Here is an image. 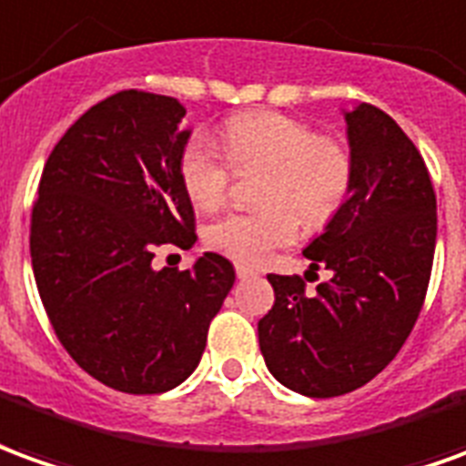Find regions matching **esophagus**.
<instances>
[{"mask_svg": "<svg viewBox=\"0 0 466 466\" xmlns=\"http://www.w3.org/2000/svg\"><path fill=\"white\" fill-rule=\"evenodd\" d=\"M236 276H238V279H253V276H258V273L253 268H248V266H243V263H236Z\"/></svg>", "mask_w": 466, "mask_h": 466, "instance_id": "34e87169", "label": "esophagus"}]
</instances>
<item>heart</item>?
<instances>
[{
    "instance_id": "heart-1",
    "label": "heart",
    "mask_w": 466,
    "mask_h": 466,
    "mask_svg": "<svg viewBox=\"0 0 466 466\" xmlns=\"http://www.w3.org/2000/svg\"><path fill=\"white\" fill-rule=\"evenodd\" d=\"M220 150L226 158L203 135L190 137L177 157V173L190 203L203 213L226 203L228 162L236 173H263L258 210L226 213L206 230L208 246L238 263H260L293 243L299 218L309 228L326 226L354 186L349 147L283 112L256 110L230 117L220 130Z\"/></svg>"
}]
</instances>
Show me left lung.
Masks as SVG:
<instances>
[{"instance_id": "8db88e82", "label": "left lung", "mask_w": 466, "mask_h": 466, "mask_svg": "<svg viewBox=\"0 0 466 466\" xmlns=\"http://www.w3.org/2000/svg\"><path fill=\"white\" fill-rule=\"evenodd\" d=\"M354 186L303 250L331 280L306 296L301 276L268 280L276 303L258 321L260 354L280 384L329 399L369 384L399 354L429 289L437 196L424 157L384 110L346 112Z\"/></svg>"}]
</instances>
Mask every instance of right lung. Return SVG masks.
<instances>
[{"label":"right lung","instance_id":"right-lung-1","mask_svg":"<svg viewBox=\"0 0 466 466\" xmlns=\"http://www.w3.org/2000/svg\"><path fill=\"white\" fill-rule=\"evenodd\" d=\"M183 117L175 97L143 90L92 105L55 145L32 206V270L59 344L125 394H163L196 371L236 280L218 253L153 268L155 248L198 238L177 173Z\"/></svg>","mask_w":466,"mask_h":466}]
</instances>
